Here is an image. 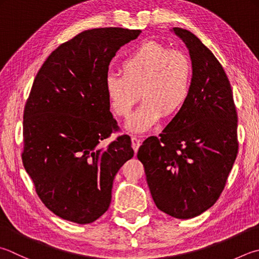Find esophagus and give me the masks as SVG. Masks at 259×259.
Listing matches in <instances>:
<instances>
[{"label": "esophagus", "instance_id": "1", "mask_svg": "<svg viewBox=\"0 0 259 259\" xmlns=\"http://www.w3.org/2000/svg\"><path fill=\"white\" fill-rule=\"evenodd\" d=\"M140 145H141L140 140L136 138V136H132V148H133L135 152H138Z\"/></svg>", "mask_w": 259, "mask_h": 259}]
</instances>
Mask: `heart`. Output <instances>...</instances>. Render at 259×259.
<instances>
[{
	"mask_svg": "<svg viewBox=\"0 0 259 259\" xmlns=\"http://www.w3.org/2000/svg\"><path fill=\"white\" fill-rule=\"evenodd\" d=\"M119 70L121 76L106 75L105 94L113 113L123 118L130 116L141 95L144 101L126 124L133 133L148 132L163 115H177L189 99L194 66L184 52L146 41L121 61Z\"/></svg>",
	"mask_w": 259,
	"mask_h": 259,
	"instance_id": "heart-1",
	"label": "heart"
}]
</instances>
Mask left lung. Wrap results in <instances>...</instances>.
<instances>
[{
	"label": "left lung",
	"mask_w": 259,
	"mask_h": 259,
	"mask_svg": "<svg viewBox=\"0 0 259 259\" xmlns=\"http://www.w3.org/2000/svg\"><path fill=\"white\" fill-rule=\"evenodd\" d=\"M172 30L193 62L192 92L160 138L144 141L138 159L157 207L185 220L205 212L220 197L238 154V115L220 62L194 33Z\"/></svg>",
	"instance_id": "8db88e82"
}]
</instances>
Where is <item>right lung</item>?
Here are the masks:
<instances>
[{
    "label": "right lung",
    "mask_w": 259,
    "mask_h": 259,
    "mask_svg": "<svg viewBox=\"0 0 259 259\" xmlns=\"http://www.w3.org/2000/svg\"><path fill=\"white\" fill-rule=\"evenodd\" d=\"M141 30L97 28L58 46L32 83L23 111L22 162L45 206L77 224L108 209L116 174L133 158L128 135L118 131L104 81L109 63Z\"/></svg>",
    "instance_id": "1"
}]
</instances>
